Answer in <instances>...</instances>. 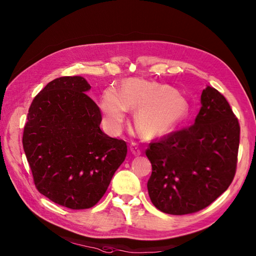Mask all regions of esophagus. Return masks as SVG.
Returning <instances> with one entry per match:
<instances>
[{
	"mask_svg": "<svg viewBox=\"0 0 256 256\" xmlns=\"http://www.w3.org/2000/svg\"><path fill=\"white\" fill-rule=\"evenodd\" d=\"M130 148H131V152H132V153H133L134 155H136V156L140 155V148L138 144L132 143L131 145H130Z\"/></svg>",
	"mask_w": 256,
	"mask_h": 256,
	"instance_id": "1",
	"label": "esophagus"
}]
</instances>
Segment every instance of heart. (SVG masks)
I'll return each instance as SVG.
<instances>
[{
    "mask_svg": "<svg viewBox=\"0 0 256 256\" xmlns=\"http://www.w3.org/2000/svg\"><path fill=\"white\" fill-rule=\"evenodd\" d=\"M100 106L112 128L122 124L128 108H136L135 128L148 138L172 132L186 118L189 108L187 100L172 86L136 78L125 81L120 92L106 90Z\"/></svg>",
    "mask_w": 256,
    "mask_h": 256,
    "instance_id": "obj_1",
    "label": "heart"
}]
</instances>
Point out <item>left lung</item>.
<instances>
[{
	"label": "left lung",
	"instance_id": "1",
	"mask_svg": "<svg viewBox=\"0 0 256 256\" xmlns=\"http://www.w3.org/2000/svg\"><path fill=\"white\" fill-rule=\"evenodd\" d=\"M194 124L150 143V201L168 214L204 209L229 188L236 172L240 124L226 98L212 88L201 94Z\"/></svg>",
	"mask_w": 256,
	"mask_h": 256
}]
</instances>
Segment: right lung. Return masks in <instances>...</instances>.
I'll list each match as a JSON object with an SVG mask.
<instances>
[{
  "mask_svg": "<svg viewBox=\"0 0 256 256\" xmlns=\"http://www.w3.org/2000/svg\"><path fill=\"white\" fill-rule=\"evenodd\" d=\"M79 76L50 81L30 106L23 148L35 187L52 202L89 209L124 162L128 145L100 128L99 106Z\"/></svg>",
  "mask_w": 256,
  "mask_h": 256,
  "instance_id": "1",
  "label": "right lung"
}]
</instances>
